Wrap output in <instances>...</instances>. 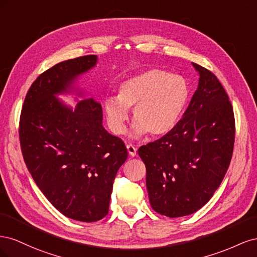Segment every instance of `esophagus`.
<instances>
[{"label": "esophagus", "instance_id": "esophagus-1", "mask_svg": "<svg viewBox=\"0 0 257 257\" xmlns=\"http://www.w3.org/2000/svg\"><path fill=\"white\" fill-rule=\"evenodd\" d=\"M126 149H127V152H128V154H130V157H135L137 149H136V148H135L134 146L127 145V146H126Z\"/></svg>", "mask_w": 257, "mask_h": 257}]
</instances>
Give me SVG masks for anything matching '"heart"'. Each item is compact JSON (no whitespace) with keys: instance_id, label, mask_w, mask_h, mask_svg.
<instances>
[{"instance_id":"1","label":"heart","mask_w":257,"mask_h":257,"mask_svg":"<svg viewBox=\"0 0 257 257\" xmlns=\"http://www.w3.org/2000/svg\"><path fill=\"white\" fill-rule=\"evenodd\" d=\"M189 97V85L183 77L160 68L148 69L123 81L118 95L105 98L107 125L113 134H122L127 109L133 108L132 137H141L147 132L151 136H163L176 126Z\"/></svg>"}]
</instances>
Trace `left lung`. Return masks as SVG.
<instances>
[{
  "mask_svg": "<svg viewBox=\"0 0 257 257\" xmlns=\"http://www.w3.org/2000/svg\"><path fill=\"white\" fill-rule=\"evenodd\" d=\"M198 87L176 126L138 149L154 211L169 217L196 212L226 174L235 142L232 106L223 85L205 67L192 63Z\"/></svg>",
  "mask_w": 257,
  "mask_h": 257,
  "instance_id": "left-lung-1",
  "label": "left lung"
}]
</instances>
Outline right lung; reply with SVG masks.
I'll list each match as a JSON object with an SVG mask.
<instances>
[{
    "label": "right lung",
    "mask_w": 257,
    "mask_h": 257,
    "mask_svg": "<svg viewBox=\"0 0 257 257\" xmlns=\"http://www.w3.org/2000/svg\"><path fill=\"white\" fill-rule=\"evenodd\" d=\"M97 63V56L60 62L36 78L22 106L19 138L23 159L52 206L80 222H96L109 210L112 185L127 159L124 143L103 126L102 106L79 100L75 108L60 94L83 92L74 85Z\"/></svg>",
    "instance_id": "obj_1"
}]
</instances>
